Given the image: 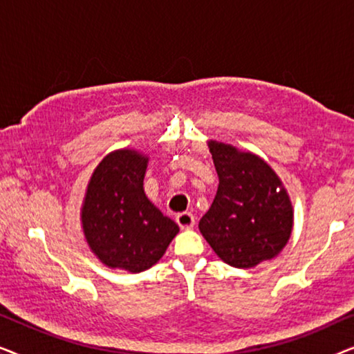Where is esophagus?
Here are the masks:
<instances>
[{
    "label": "esophagus",
    "instance_id": "esophagus-1",
    "mask_svg": "<svg viewBox=\"0 0 354 354\" xmlns=\"http://www.w3.org/2000/svg\"><path fill=\"white\" fill-rule=\"evenodd\" d=\"M176 221L178 227L183 230L192 229V227L195 225V216H193L192 212H180V214L176 216Z\"/></svg>",
    "mask_w": 354,
    "mask_h": 354
}]
</instances>
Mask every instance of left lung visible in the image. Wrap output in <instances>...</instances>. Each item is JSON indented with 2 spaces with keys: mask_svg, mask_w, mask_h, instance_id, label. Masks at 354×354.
Wrapping results in <instances>:
<instances>
[{
  "mask_svg": "<svg viewBox=\"0 0 354 354\" xmlns=\"http://www.w3.org/2000/svg\"><path fill=\"white\" fill-rule=\"evenodd\" d=\"M219 187L200 230L229 266L250 269L277 256L292 234L287 192L263 159L224 143H209Z\"/></svg>",
  "mask_w": 354,
  "mask_h": 354,
  "instance_id": "obj_1",
  "label": "left lung"
}]
</instances>
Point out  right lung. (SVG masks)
Here are the masks:
<instances>
[{
  "instance_id": "add662e5",
  "label": "right lung",
  "mask_w": 354,
  "mask_h": 354,
  "mask_svg": "<svg viewBox=\"0 0 354 354\" xmlns=\"http://www.w3.org/2000/svg\"><path fill=\"white\" fill-rule=\"evenodd\" d=\"M148 159L130 149L106 156L95 169L82 207L93 253L109 268L142 272L156 264L178 225L148 200L143 178Z\"/></svg>"
}]
</instances>
